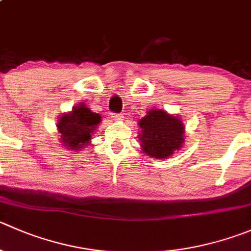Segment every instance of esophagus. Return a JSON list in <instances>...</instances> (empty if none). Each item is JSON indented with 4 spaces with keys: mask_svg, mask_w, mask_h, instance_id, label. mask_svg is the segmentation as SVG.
Masks as SVG:
<instances>
[{
    "mask_svg": "<svg viewBox=\"0 0 251 251\" xmlns=\"http://www.w3.org/2000/svg\"><path fill=\"white\" fill-rule=\"evenodd\" d=\"M110 118L113 119V120H115V121L123 120V115H121V114H118V113H111Z\"/></svg>",
    "mask_w": 251,
    "mask_h": 251,
    "instance_id": "1",
    "label": "esophagus"
}]
</instances>
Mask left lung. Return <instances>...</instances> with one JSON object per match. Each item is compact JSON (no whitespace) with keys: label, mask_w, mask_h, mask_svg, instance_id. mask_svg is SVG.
Segmentation results:
<instances>
[{"label":"left lung","mask_w":251,"mask_h":251,"mask_svg":"<svg viewBox=\"0 0 251 251\" xmlns=\"http://www.w3.org/2000/svg\"><path fill=\"white\" fill-rule=\"evenodd\" d=\"M143 152L152 158H167L179 150L184 142V125L177 118L155 109L140 121Z\"/></svg>","instance_id":"left-lung-1"}]
</instances>
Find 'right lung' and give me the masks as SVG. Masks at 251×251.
Returning <instances> with one entry per match:
<instances>
[{"label": "right lung", "instance_id": "obj_1", "mask_svg": "<svg viewBox=\"0 0 251 251\" xmlns=\"http://www.w3.org/2000/svg\"><path fill=\"white\" fill-rule=\"evenodd\" d=\"M100 123V115L81 105L74 108L70 114H64L57 123L61 141L70 150H78L88 143L92 133Z\"/></svg>", "mask_w": 251, "mask_h": 251}]
</instances>
